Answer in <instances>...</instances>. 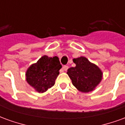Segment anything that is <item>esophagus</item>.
Wrapping results in <instances>:
<instances>
[{
    "instance_id": "obj_1",
    "label": "esophagus",
    "mask_w": 125,
    "mask_h": 125,
    "mask_svg": "<svg viewBox=\"0 0 125 125\" xmlns=\"http://www.w3.org/2000/svg\"><path fill=\"white\" fill-rule=\"evenodd\" d=\"M63 70H64V71H67L68 70V65H63Z\"/></svg>"
}]
</instances>
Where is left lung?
Returning a JSON list of instances; mask_svg holds the SVG:
<instances>
[{
	"instance_id": "1",
	"label": "left lung",
	"mask_w": 125,
	"mask_h": 125,
	"mask_svg": "<svg viewBox=\"0 0 125 125\" xmlns=\"http://www.w3.org/2000/svg\"><path fill=\"white\" fill-rule=\"evenodd\" d=\"M73 62L76 66L70 68L67 72L72 84L82 92L94 90L102 80L103 73L100 68L83 56L74 58Z\"/></svg>"
}]
</instances>
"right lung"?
<instances>
[{"label": "right lung", "instance_id": "add662e5", "mask_svg": "<svg viewBox=\"0 0 125 125\" xmlns=\"http://www.w3.org/2000/svg\"><path fill=\"white\" fill-rule=\"evenodd\" d=\"M62 68L57 56L43 55L26 71V81L36 92L43 93L54 86Z\"/></svg>", "mask_w": 125, "mask_h": 125}]
</instances>
